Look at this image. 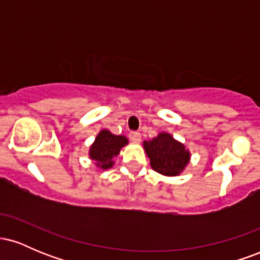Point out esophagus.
<instances>
[{
	"mask_svg": "<svg viewBox=\"0 0 260 260\" xmlns=\"http://www.w3.org/2000/svg\"><path fill=\"white\" fill-rule=\"evenodd\" d=\"M129 139L133 143H139L140 142V133L138 132H131L129 133Z\"/></svg>",
	"mask_w": 260,
	"mask_h": 260,
	"instance_id": "obj_1",
	"label": "esophagus"
}]
</instances>
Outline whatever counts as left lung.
Here are the masks:
<instances>
[{
	"instance_id": "obj_1",
	"label": "left lung",
	"mask_w": 260,
	"mask_h": 260,
	"mask_svg": "<svg viewBox=\"0 0 260 260\" xmlns=\"http://www.w3.org/2000/svg\"><path fill=\"white\" fill-rule=\"evenodd\" d=\"M150 166L160 175L178 176L190 161V151L168 132H160L150 140L143 142Z\"/></svg>"
}]
</instances>
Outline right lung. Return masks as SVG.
Returning <instances> with one entry per match:
<instances>
[{"mask_svg":"<svg viewBox=\"0 0 260 260\" xmlns=\"http://www.w3.org/2000/svg\"><path fill=\"white\" fill-rule=\"evenodd\" d=\"M127 144L128 139L124 136H116L110 131L101 129L89 148V157L94 161L96 168L109 170L115 165L113 157L117 156L121 149Z\"/></svg>","mask_w":260,"mask_h":260,"instance_id":"right-lung-1","label":"right lung"}]
</instances>
